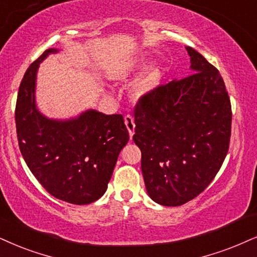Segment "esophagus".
<instances>
[{
	"instance_id": "esophagus-1",
	"label": "esophagus",
	"mask_w": 257,
	"mask_h": 257,
	"mask_svg": "<svg viewBox=\"0 0 257 257\" xmlns=\"http://www.w3.org/2000/svg\"><path fill=\"white\" fill-rule=\"evenodd\" d=\"M124 123L126 125V129H128V132H129V136H131V139H132L133 135H134V133H135L134 117H133L132 115H126L124 117Z\"/></svg>"
}]
</instances>
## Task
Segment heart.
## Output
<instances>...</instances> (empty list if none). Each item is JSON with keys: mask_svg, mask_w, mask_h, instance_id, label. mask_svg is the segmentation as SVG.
<instances>
[{"mask_svg": "<svg viewBox=\"0 0 257 257\" xmlns=\"http://www.w3.org/2000/svg\"><path fill=\"white\" fill-rule=\"evenodd\" d=\"M124 69L123 71H125ZM162 72L158 65H153L146 71V73L136 82L134 85V92L136 96H146L157 90V87L161 84Z\"/></svg>", "mask_w": 257, "mask_h": 257, "instance_id": "obj_1", "label": "heart"}]
</instances>
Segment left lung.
Masks as SVG:
<instances>
[{"mask_svg": "<svg viewBox=\"0 0 257 257\" xmlns=\"http://www.w3.org/2000/svg\"><path fill=\"white\" fill-rule=\"evenodd\" d=\"M192 74L159 85L135 105V134L148 196L180 206L215 179L229 151L231 103L219 71L186 47Z\"/></svg>", "mask_w": 257, "mask_h": 257, "instance_id": "8db88e82", "label": "left lung"}]
</instances>
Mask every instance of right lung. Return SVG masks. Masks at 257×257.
Wrapping results in <instances>:
<instances>
[{"instance_id":"obj_1","label":"right lung","mask_w":257,"mask_h":257,"mask_svg":"<svg viewBox=\"0 0 257 257\" xmlns=\"http://www.w3.org/2000/svg\"><path fill=\"white\" fill-rule=\"evenodd\" d=\"M46 50L29 65L19 87L16 134L26 164L42 187L58 199L85 205L105 193L129 133L119 113L87 110L67 121L50 119L35 105V80Z\"/></svg>"}]
</instances>
